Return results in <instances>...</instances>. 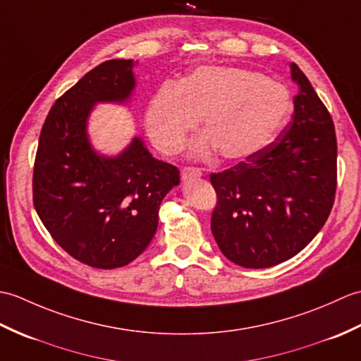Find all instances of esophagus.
Instances as JSON below:
<instances>
[{
  "mask_svg": "<svg viewBox=\"0 0 361 361\" xmlns=\"http://www.w3.org/2000/svg\"><path fill=\"white\" fill-rule=\"evenodd\" d=\"M202 175H203L202 169H197V167H185L181 171L183 181H189V180H192V178H200Z\"/></svg>",
  "mask_w": 361,
  "mask_h": 361,
  "instance_id": "obj_1",
  "label": "esophagus"
}]
</instances>
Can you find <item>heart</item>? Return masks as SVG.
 I'll list each match as a JSON object with an SVG mask.
<instances>
[{"instance_id":"obj_1","label":"heart","mask_w":361,"mask_h":361,"mask_svg":"<svg viewBox=\"0 0 361 361\" xmlns=\"http://www.w3.org/2000/svg\"><path fill=\"white\" fill-rule=\"evenodd\" d=\"M288 90L262 74L233 66H200L178 83H163L145 110V128L157 149L175 155L198 126L206 133L194 145L197 157L216 149L235 161L264 149L286 124Z\"/></svg>"}]
</instances>
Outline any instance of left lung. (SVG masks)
I'll return each instance as SVG.
<instances>
[{
  "instance_id": "left-lung-1",
  "label": "left lung",
  "mask_w": 361,
  "mask_h": 361,
  "mask_svg": "<svg viewBox=\"0 0 361 361\" xmlns=\"http://www.w3.org/2000/svg\"><path fill=\"white\" fill-rule=\"evenodd\" d=\"M295 113L278 137L225 172L211 229L220 251L245 268H268L296 256L324 226L336 190V136L324 104L296 63Z\"/></svg>"
}]
</instances>
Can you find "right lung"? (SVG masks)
Here are the masks:
<instances>
[{
	"label": "right lung",
	"mask_w": 361,
	"mask_h": 361,
	"mask_svg": "<svg viewBox=\"0 0 361 361\" xmlns=\"http://www.w3.org/2000/svg\"><path fill=\"white\" fill-rule=\"evenodd\" d=\"M135 63L106 60L59 97L35 155L38 217L68 255L102 270L128 265L147 248L161 202L180 185L178 169L153 158L141 137L116 157L101 155L90 142V113L99 102L128 101Z\"/></svg>",
	"instance_id": "add662e5"
}]
</instances>
